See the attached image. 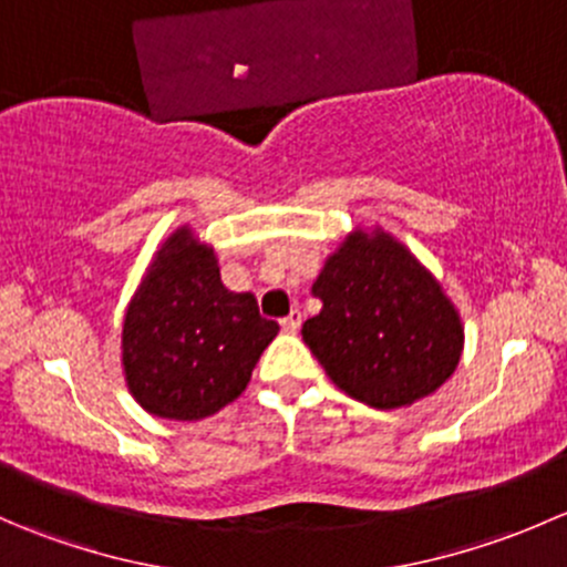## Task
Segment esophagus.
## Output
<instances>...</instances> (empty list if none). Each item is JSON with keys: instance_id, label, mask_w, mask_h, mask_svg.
Here are the masks:
<instances>
[{"instance_id": "34e87169", "label": "esophagus", "mask_w": 567, "mask_h": 567, "mask_svg": "<svg viewBox=\"0 0 567 567\" xmlns=\"http://www.w3.org/2000/svg\"><path fill=\"white\" fill-rule=\"evenodd\" d=\"M279 326H282V331H299L301 312L293 310V312H290V316H285L282 320H279Z\"/></svg>"}]
</instances>
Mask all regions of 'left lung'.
<instances>
[{
  "instance_id": "8db88e82",
  "label": "left lung",
  "mask_w": 567,
  "mask_h": 567,
  "mask_svg": "<svg viewBox=\"0 0 567 567\" xmlns=\"http://www.w3.org/2000/svg\"><path fill=\"white\" fill-rule=\"evenodd\" d=\"M323 301L301 337L329 379L373 409L436 392L458 368L463 329L442 285L386 233H353L312 285Z\"/></svg>"
}]
</instances>
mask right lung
<instances>
[{
  "mask_svg": "<svg viewBox=\"0 0 567 567\" xmlns=\"http://www.w3.org/2000/svg\"><path fill=\"white\" fill-rule=\"evenodd\" d=\"M277 331L255 296L221 285L214 249L177 230L125 312V381L151 414L203 420L247 390Z\"/></svg>",
  "mask_w": 567,
  "mask_h": 567,
  "instance_id": "obj_1",
  "label": "right lung"
}]
</instances>
